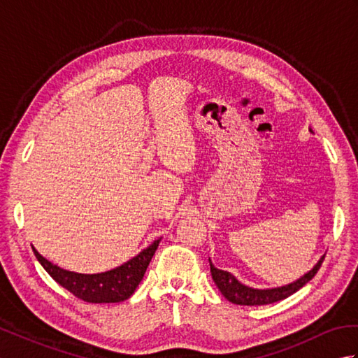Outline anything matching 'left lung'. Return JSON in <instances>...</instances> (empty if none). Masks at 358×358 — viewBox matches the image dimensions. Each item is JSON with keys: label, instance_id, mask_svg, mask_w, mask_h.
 <instances>
[{"label": "left lung", "instance_id": "obj_1", "mask_svg": "<svg viewBox=\"0 0 358 358\" xmlns=\"http://www.w3.org/2000/svg\"><path fill=\"white\" fill-rule=\"evenodd\" d=\"M324 255L317 262V264L313 269L306 272L305 275H301L300 278L292 281V283L277 286V287H266V289H257V287H250V286L243 285L241 281L237 280V277L235 275H232L231 272L223 271V269H217L215 266L212 264L210 258H209V264H210L212 280L215 281L217 287L220 289V292L224 295L226 300H229L231 303H234V305L262 306V305H271V303L285 300L289 295H292L294 292L299 291L300 287L305 286L308 281L314 278L317 271L320 269V266L324 260Z\"/></svg>", "mask_w": 358, "mask_h": 358}]
</instances>
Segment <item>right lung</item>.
Masks as SVG:
<instances>
[{
	"mask_svg": "<svg viewBox=\"0 0 358 358\" xmlns=\"http://www.w3.org/2000/svg\"><path fill=\"white\" fill-rule=\"evenodd\" d=\"M159 241H162V238H157L152 245L143 249L138 255H135L129 262L100 273H78L63 269L50 263L35 248L32 249L36 260L41 263L45 272L59 286H63L75 296H78L80 300L87 303H120L127 300L135 292Z\"/></svg>",
	"mask_w": 358,
	"mask_h": 358,
	"instance_id": "obj_1",
	"label": "right lung"
}]
</instances>
